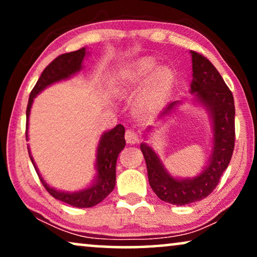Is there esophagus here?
Segmentation results:
<instances>
[{
	"instance_id": "esophagus-1",
	"label": "esophagus",
	"mask_w": 257,
	"mask_h": 257,
	"mask_svg": "<svg viewBox=\"0 0 257 257\" xmlns=\"http://www.w3.org/2000/svg\"><path fill=\"white\" fill-rule=\"evenodd\" d=\"M125 139L128 144H137L139 143L140 140L139 135L136 131H133V130H127V131H126Z\"/></svg>"
}]
</instances>
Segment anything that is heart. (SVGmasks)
Returning <instances> with one entry per match:
<instances>
[{"instance_id":"heart-1","label":"heart","mask_w":257,"mask_h":257,"mask_svg":"<svg viewBox=\"0 0 257 257\" xmlns=\"http://www.w3.org/2000/svg\"><path fill=\"white\" fill-rule=\"evenodd\" d=\"M156 64L152 58L138 59L119 71L115 78V90L125 93L135 90L150 76L135 99V107L142 113H153L159 110L174 87L175 76L172 69L158 66L153 71Z\"/></svg>"}]
</instances>
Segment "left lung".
Masks as SVG:
<instances>
[{"label":"left lung","instance_id":"8db88e82","mask_svg":"<svg viewBox=\"0 0 257 257\" xmlns=\"http://www.w3.org/2000/svg\"><path fill=\"white\" fill-rule=\"evenodd\" d=\"M192 56V83L189 92L192 104L202 107L208 114L212 130L210 154L202 170L195 177H174L161 161L153 147L144 142L140 150L145 158L149 181L158 198L171 205L184 206L205 199L219 184L221 175L230 163L235 142V106L230 90L219 71L206 57L195 51ZM180 101L175 100L161 111L158 121H164L178 110ZM154 126L144 131V139L149 140Z\"/></svg>","mask_w":257,"mask_h":257}]
</instances>
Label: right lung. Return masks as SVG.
<instances>
[{
  "label": "right lung",
  "instance_id": "obj_1",
  "mask_svg": "<svg viewBox=\"0 0 257 257\" xmlns=\"http://www.w3.org/2000/svg\"><path fill=\"white\" fill-rule=\"evenodd\" d=\"M87 55H90V51H87L85 47L77 51L61 55L56 59H54L44 69V71L42 72L36 85H35L33 91H31L29 101H28L26 133L27 142L29 139V136H28L29 117L35 97H37V94H40L47 87L51 86L52 84L70 79L71 77L77 75L79 71H82L84 69L83 62ZM125 145L126 142L124 126L118 124L112 130L105 131L100 136L96 150V163H94L96 175H94L93 179L86 187L75 192L62 191V189H57L49 185L41 175L40 171H38L36 163H35L34 158L31 156L29 145H28V152H29L31 163H33L35 170H36L38 177H40V180L42 181L45 189L50 193V195L54 196L55 199L59 200V201H63L73 207L89 208V207H93L97 203L103 201L113 191L115 185V165H117L119 153L121 152Z\"/></svg>",
  "mask_w": 257,
  "mask_h": 257
}]
</instances>
